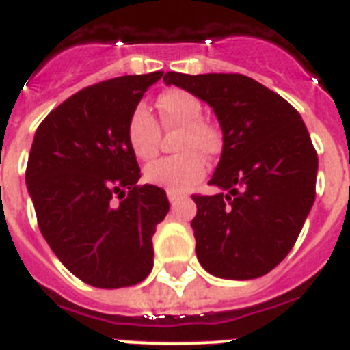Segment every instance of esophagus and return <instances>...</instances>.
<instances>
[{
    "instance_id": "34e87169",
    "label": "esophagus",
    "mask_w": 350,
    "mask_h": 350,
    "mask_svg": "<svg viewBox=\"0 0 350 350\" xmlns=\"http://www.w3.org/2000/svg\"><path fill=\"white\" fill-rule=\"evenodd\" d=\"M167 196H169V202L172 203V205H174V203H178L181 200V198H183V194H178V192L169 191V192H167Z\"/></svg>"
}]
</instances>
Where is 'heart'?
Wrapping results in <instances>:
<instances>
[{
	"label": "heart",
	"mask_w": 350,
	"mask_h": 350,
	"mask_svg": "<svg viewBox=\"0 0 350 350\" xmlns=\"http://www.w3.org/2000/svg\"><path fill=\"white\" fill-rule=\"evenodd\" d=\"M156 107L159 123L165 131L180 129V134L176 137V150L181 154L148 163L145 167V180L150 185L163 187L167 191L181 194L191 191L205 178L207 163L201 154L207 158L218 154L221 136L216 126L202 120V103L187 90H167L158 96ZM125 136L129 148L137 159H150L158 152L161 131L147 107L137 105L131 112Z\"/></svg>",
	"instance_id": "1"
}]
</instances>
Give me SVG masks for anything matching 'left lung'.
<instances>
[{
	"mask_svg": "<svg viewBox=\"0 0 350 350\" xmlns=\"http://www.w3.org/2000/svg\"><path fill=\"white\" fill-rule=\"evenodd\" d=\"M163 81L207 101L224 132L208 183L227 194L192 196L198 260L225 280L263 276L291 252L314 203L318 154L304 120L243 74L167 72Z\"/></svg>",
	"mask_w": 350,
	"mask_h": 350,
	"instance_id": "8db88e82",
	"label": "left lung"
}]
</instances>
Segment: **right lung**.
<instances>
[{
    "label": "right lung",
    "mask_w": 350,
    "mask_h": 350,
    "mask_svg": "<svg viewBox=\"0 0 350 350\" xmlns=\"http://www.w3.org/2000/svg\"><path fill=\"white\" fill-rule=\"evenodd\" d=\"M161 76L85 87L36 131L25 180L38 225L57 260L92 287H131L152 271V236L169 200L159 187L137 185L125 126Z\"/></svg>",
    "instance_id": "right-lung-1"
}]
</instances>
